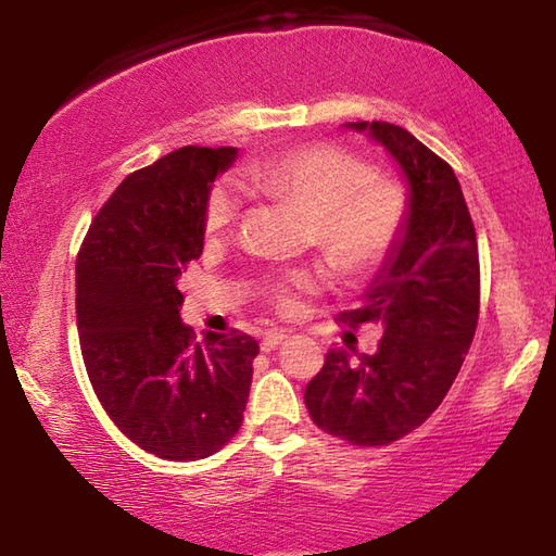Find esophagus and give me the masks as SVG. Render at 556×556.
Segmentation results:
<instances>
[{
	"label": "esophagus",
	"instance_id": "1",
	"mask_svg": "<svg viewBox=\"0 0 556 556\" xmlns=\"http://www.w3.org/2000/svg\"><path fill=\"white\" fill-rule=\"evenodd\" d=\"M287 338H289V336H287L285 331H269L265 338H262V351H265V353L275 351V348L285 343Z\"/></svg>",
	"mask_w": 556,
	"mask_h": 556
}]
</instances>
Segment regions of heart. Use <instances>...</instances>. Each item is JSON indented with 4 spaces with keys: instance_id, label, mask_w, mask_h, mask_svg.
<instances>
[{
    "instance_id": "heart-1",
    "label": "heart",
    "mask_w": 556,
    "mask_h": 556,
    "mask_svg": "<svg viewBox=\"0 0 556 556\" xmlns=\"http://www.w3.org/2000/svg\"><path fill=\"white\" fill-rule=\"evenodd\" d=\"M252 188L287 201L312 220L318 252L338 275L363 277L390 255L407 220V195L388 178H372L363 159L331 144L291 149L244 168ZM240 211V188L232 178L211 188L203 230L215 238ZM318 287L314 271L299 269L267 289L281 314H294L299 296Z\"/></svg>"
}]
</instances>
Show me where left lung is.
<instances>
[{
	"mask_svg": "<svg viewBox=\"0 0 556 556\" xmlns=\"http://www.w3.org/2000/svg\"><path fill=\"white\" fill-rule=\"evenodd\" d=\"M400 164L409 186L397 244L365 289L361 308L338 321L382 324L378 353H326L306 384L314 425L353 446H388L431 417L454 384L473 341L481 267L473 220L444 159L390 122H348Z\"/></svg>",
	"mask_w": 556,
	"mask_h": 556,
	"instance_id": "left-lung-1",
	"label": "left lung"
}]
</instances>
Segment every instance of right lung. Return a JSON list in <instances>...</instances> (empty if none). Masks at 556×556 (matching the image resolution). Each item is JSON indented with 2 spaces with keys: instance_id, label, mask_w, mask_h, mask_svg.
<instances>
[{
  "instance_id": "add662e5",
  "label": "right lung",
  "mask_w": 556,
  "mask_h": 556,
  "mask_svg": "<svg viewBox=\"0 0 556 556\" xmlns=\"http://www.w3.org/2000/svg\"><path fill=\"white\" fill-rule=\"evenodd\" d=\"M235 147H181L129 174L102 205L75 262V314L92 390L127 439L166 460L215 454L250 397L252 336L199 341L178 277L203 255V208Z\"/></svg>"
}]
</instances>
